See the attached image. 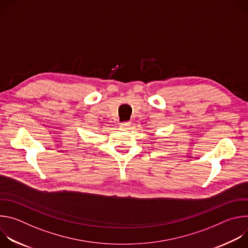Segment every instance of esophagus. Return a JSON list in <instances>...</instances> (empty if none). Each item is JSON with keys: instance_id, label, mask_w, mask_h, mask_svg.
I'll return each mask as SVG.
<instances>
[{"instance_id": "34e87169", "label": "esophagus", "mask_w": 248, "mask_h": 248, "mask_svg": "<svg viewBox=\"0 0 248 248\" xmlns=\"http://www.w3.org/2000/svg\"><path fill=\"white\" fill-rule=\"evenodd\" d=\"M129 124H130L129 122H123V123H121V126H122V127H124V128L128 127Z\"/></svg>"}]
</instances>
